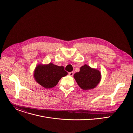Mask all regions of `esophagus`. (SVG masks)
<instances>
[{
    "label": "esophagus",
    "mask_w": 133,
    "mask_h": 133,
    "mask_svg": "<svg viewBox=\"0 0 133 133\" xmlns=\"http://www.w3.org/2000/svg\"><path fill=\"white\" fill-rule=\"evenodd\" d=\"M68 74H69L70 76H72L73 75H74V72H72V71L69 72H68Z\"/></svg>",
    "instance_id": "34e87169"
}]
</instances>
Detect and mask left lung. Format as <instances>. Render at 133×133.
Segmentation results:
<instances>
[{
    "instance_id": "obj_1",
    "label": "left lung",
    "mask_w": 133,
    "mask_h": 133,
    "mask_svg": "<svg viewBox=\"0 0 133 133\" xmlns=\"http://www.w3.org/2000/svg\"><path fill=\"white\" fill-rule=\"evenodd\" d=\"M74 77L78 86L84 90L95 88L101 79V73L87 65L80 68V71L74 75Z\"/></svg>"
}]
</instances>
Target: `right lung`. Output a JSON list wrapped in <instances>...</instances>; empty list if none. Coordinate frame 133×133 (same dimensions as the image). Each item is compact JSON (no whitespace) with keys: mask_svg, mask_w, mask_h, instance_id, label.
Here are the masks:
<instances>
[{"mask_svg":"<svg viewBox=\"0 0 133 133\" xmlns=\"http://www.w3.org/2000/svg\"><path fill=\"white\" fill-rule=\"evenodd\" d=\"M67 74L64 66L49 63L47 65H38L35 69L34 76L36 81L41 86L46 88H51Z\"/></svg>","mask_w":133,"mask_h":133,"instance_id":"right-lung-1","label":"right lung"}]
</instances>
